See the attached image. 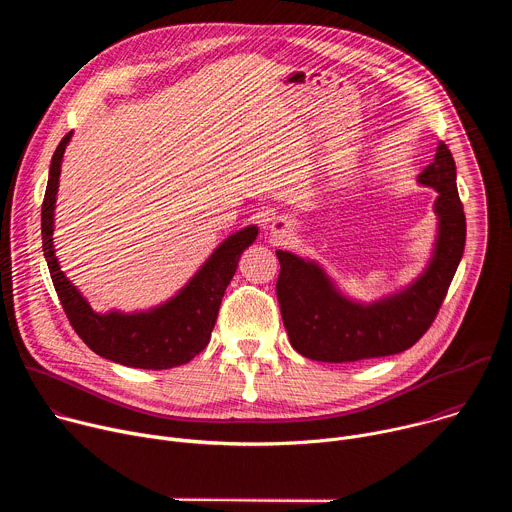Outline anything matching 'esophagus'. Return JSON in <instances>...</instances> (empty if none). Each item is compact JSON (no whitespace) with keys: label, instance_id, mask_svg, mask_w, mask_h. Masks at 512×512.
Listing matches in <instances>:
<instances>
[{"label":"esophagus","instance_id":"1","mask_svg":"<svg viewBox=\"0 0 512 512\" xmlns=\"http://www.w3.org/2000/svg\"><path fill=\"white\" fill-rule=\"evenodd\" d=\"M287 229H289V223L285 221V218H275V221L271 223V231H273L275 235L287 233Z\"/></svg>","mask_w":512,"mask_h":512}]
</instances>
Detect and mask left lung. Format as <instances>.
Returning <instances> with one entry per match:
<instances>
[{"instance_id": "1", "label": "left lung", "mask_w": 512, "mask_h": 512, "mask_svg": "<svg viewBox=\"0 0 512 512\" xmlns=\"http://www.w3.org/2000/svg\"><path fill=\"white\" fill-rule=\"evenodd\" d=\"M419 182L437 190L440 237L425 273L401 294L360 306L342 298L324 271L287 251H277V300L289 342L302 356L322 362H356L411 348L440 312L466 245V214L456 186V162L437 145Z\"/></svg>"}]
</instances>
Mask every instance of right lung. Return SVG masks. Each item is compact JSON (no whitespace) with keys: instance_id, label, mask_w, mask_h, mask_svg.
<instances>
[{"instance_id":"obj_1","label":"right lung","mask_w":512,"mask_h":512,"mask_svg":"<svg viewBox=\"0 0 512 512\" xmlns=\"http://www.w3.org/2000/svg\"><path fill=\"white\" fill-rule=\"evenodd\" d=\"M72 131L62 137L52 156L42 202V249L62 310L79 338L99 356L133 369L164 371L190 362L210 340L225 289L231 283L241 253L257 239V227L231 235L192 281L168 304L145 314H95L72 285L54 257V202L60 162Z\"/></svg>"}]
</instances>
